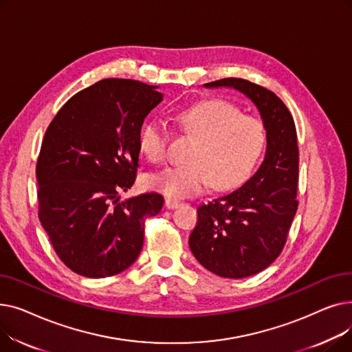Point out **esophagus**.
<instances>
[{
    "label": "esophagus",
    "mask_w": 352,
    "mask_h": 352,
    "mask_svg": "<svg viewBox=\"0 0 352 352\" xmlns=\"http://www.w3.org/2000/svg\"><path fill=\"white\" fill-rule=\"evenodd\" d=\"M165 207L168 208V210H174V208H177V207H179V202L178 201H175V199H165Z\"/></svg>",
    "instance_id": "34e87169"
}]
</instances>
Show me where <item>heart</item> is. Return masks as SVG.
I'll list each match as a JSON object with an SVG mask.
<instances>
[{"mask_svg":"<svg viewBox=\"0 0 352 352\" xmlns=\"http://www.w3.org/2000/svg\"><path fill=\"white\" fill-rule=\"evenodd\" d=\"M178 125L197 138L188 164L175 165L145 179L146 187L170 198H187L212 187H236L260 158L265 131L260 120L239 114L224 100H206L175 114ZM168 133L160 120L146 122L140 134V150L151 162L166 158Z\"/></svg>","mask_w":352,"mask_h":352,"instance_id":"b5f03b06","label":"heart"}]
</instances>
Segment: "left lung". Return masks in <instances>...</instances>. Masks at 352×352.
Here are the masks:
<instances>
[{
  "label": "left lung",
  "instance_id": "8db88e82",
  "mask_svg": "<svg viewBox=\"0 0 352 352\" xmlns=\"http://www.w3.org/2000/svg\"><path fill=\"white\" fill-rule=\"evenodd\" d=\"M204 87L241 92L256 107L267 133L258 170L239 188L201 204L190 235V248L202 267L224 278H245L276 260L297 212V131L285 104L261 85L224 78Z\"/></svg>",
  "mask_w": 352,
  "mask_h": 352
}]
</instances>
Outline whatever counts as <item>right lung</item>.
Listing matches in <instances>:
<instances>
[{"label": "right lung", "mask_w": 352, "mask_h": 352, "mask_svg": "<svg viewBox=\"0 0 352 352\" xmlns=\"http://www.w3.org/2000/svg\"><path fill=\"white\" fill-rule=\"evenodd\" d=\"M158 87L107 78L71 97L47 128L36 162L38 217L60 260L88 278L133 265L157 192L120 201L134 186L140 134L161 101Z\"/></svg>", "instance_id": "1"}]
</instances>
